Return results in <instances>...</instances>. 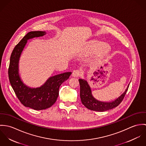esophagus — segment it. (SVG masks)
Wrapping results in <instances>:
<instances>
[{"instance_id":"1","label":"esophagus","mask_w":146,"mask_h":146,"mask_svg":"<svg viewBox=\"0 0 146 146\" xmlns=\"http://www.w3.org/2000/svg\"><path fill=\"white\" fill-rule=\"evenodd\" d=\"M72 75L74 76V77H76V78H78V77H79L80 75H81V72L80 70H76L75 71H73L72 74Z\"/></svg>"}]
</instances>
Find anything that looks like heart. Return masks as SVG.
Segmentation results:
<instances>
[{
    "label": "heart",
    "instance_id": "heart-1",
    "mask_svg": "<svg viewBox=\"0 0 146 146\" xmlns=\"http://www.w3.org/2000/svg\"><path fill=\"white\" fill-rule=\"evenodd\" d=\"M101 45V43H99V42H96V43H94L93 45H92V46H91V48H90L89 49V52H91L94 50H96L97 48H98L100 45ZM107 48L106 46H104L102 47L99 51V53L101 55L102 54H104L106 52H107Z\"/></svg>",
    "mask_w": 146,
    "mask_h": 146
}]
</instances>
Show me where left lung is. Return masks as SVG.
<instances>
[{
	"mask_svg": "<svg viewBox=\"0 0 146 146\" xmlns=\"http://www.w3.org/2000/svg\"><path fill=\"white\" fill-rule=\"evenodd\" d=\"M79 82L80 87V96L83 104L89 110L101 112L112 109L120 104L123 100L129 86V84L125 92L115 101L112 102H102L98 101L93 98L92 95L90 88L86 81L82 79H79Z\"/></svg>",
	"mask_w": 146,
	"mask_h": 146,
	"instance_id": "8db88e82",
	"label": "left lung"
}]
</instances>
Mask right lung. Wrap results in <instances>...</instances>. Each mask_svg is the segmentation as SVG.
I'll return each mask as SVG.
<instances>
[{
    "mask_svg": "<svg viewBox=\"0 0 146 146\" xmlns=\"http://www.w3.org/2000/svg\"><path fill=\"white\" fill-rule=\"evenodd\" d=\"M45 31L28 33L14 48L10 58L8 76L11 86L21 104L25 107L35 110H42L50 107L58 96L59 88L71 74L67 72L50 77L42 86L38 88L27 87L21 81L19 75V61L21 52L27 40L35 37L42 36Z\"/></svg>",
    "mask_w": 146,
    "mask_h": 146,
    "instance_id": "add662e5",
    "label": "right lung"
}]
</instances>
